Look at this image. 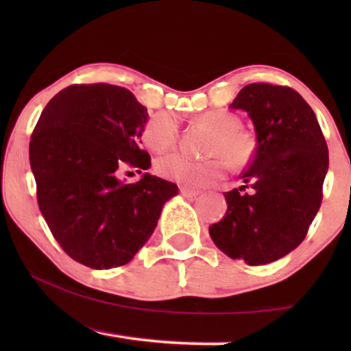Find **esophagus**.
I'll return each mask as SVG.
<instances>
[{
    "instance_id": "esophagus-1",
    "label": "esophagus",
    "mask_w": 351,
    "mask_h": 351,
    "mask_svg": "<svg viewBox=\"0 0 351 351\" xmlns=\"http://www.w3.org/2000/svg\"><path fill=\"white\" fill-rule=\"evenodd\" d=\"M180 193L184 196H189V198H193V196H198L201 191L195 190V189H190V186H180Z\"/></svg>"
}]
</instances>
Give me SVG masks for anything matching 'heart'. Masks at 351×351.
Masks as SVG:
<instances>
[{"label": "heart", "mask_w": 351, "mask_h": 351, "mask_svg": "<svg viewBox=\"0 0 351 351\" xmlns=\"http://www.w3.org/2000/svg\"><path fill=\"white\" fill-rule=\"evenodd\" d=\"M199 121L214 129L206 160H193L182 153H169L158 158L156 172L165 179L189 186H201L217 180L227 169V162L241 169L256 155V138L243 131L241 119L225 110H210L199 117ZM180 126L174 113L158 112L148 118L142 131L143 142L155 152H165L179 141Z\"/></svg>", "instance_id": "b5f03b06"}]
</instances>
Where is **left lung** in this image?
<instances>
[{"mask_svg": "<svg viewBox=\"0 0 351 351\" xmlns=\"http://www.w3.org/2000/svg\"><path fill=\"white\" fill-rule=\"evenodd\" d=\"M230 108L251 117L257 148L244 185L223 193L227 214L209 234L228 257L265 265L305 239L323 199L328 143L315 112L289 86L247 84Z\"/></svg>", "mask_w": 351, "mask_h": 351, "instance_id": "8db88e82", "label": "left lung"}]
</instances>
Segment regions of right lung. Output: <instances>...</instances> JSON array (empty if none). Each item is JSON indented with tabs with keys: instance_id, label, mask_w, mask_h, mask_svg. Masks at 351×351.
Listing matches in <instances>:
<instances>
[{
	"instance_id": "1",
	"label": "right lung",
	"mask_w": 351,
	"mask_h": 351,
	"mask_svg": "<svg viewBox=\"0 0 351 351\" xmlns=\"http://www.w3.org/2000/svg\"><path fill=\"white\" fill-rule=\"evenodd\" d=\"M147 121V108L126 88L73 84L49 100L32 134L38 206L60 247L86 267L126 265L179 191L150 174L134 184L118 179L124 166L150 167L138 147Z\"/></svg>"
}]
</instances>
